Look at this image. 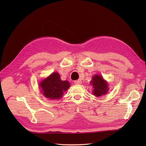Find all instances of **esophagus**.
Returning a JSON list of instances; mask_svg holds the SVG:
<instances>
[{
  "instance_id": "34e87169",
  "label": "esophagus",
  "mask_w": 146,
  "mask_h": 146,
  "mask_svg": "<svg viewBox=\"0 0 146 146\" xmlns=\"http://www.w3.org/2000/svg\"><path fill=\"white\" fill-rule=\"evenodd\" d=\"M82 82V80H80V79H78V80H75L74 81V83L75 84H77V85H80V84H81Z\"/></svg>"
}]
</instances>
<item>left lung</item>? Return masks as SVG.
Listing matches in <instances>:
<instances>
[{
  "mask_svg": "<svg viewBox=\"0 0 146 146\" xmlns=\"http://www.w3.org/2000/svg\"><path fill=\"white\" fill-rule=\"evenodd\" d=\"M91 85L94 88L93 94L97 97L104 95L108 91V84L104 80L101 76L96 75L92 77V81L90 82Z\"/></svg>",
  "mask_w": 146,
  "mask_h": 146,
  "instance_id": "1",
  "label": "left lung"
}]
</instances>
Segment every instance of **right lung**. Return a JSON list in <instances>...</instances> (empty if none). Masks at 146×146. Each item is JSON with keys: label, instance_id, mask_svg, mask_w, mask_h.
<instances>
[{"label": "right lung", "instance_id": "obj_1", "mask_svg": "<svg viewBox=\"0 0 146 146\" xmlns=\"http://www.w3.org/2000/svg\"><path fill=\"white\" fill-rule=\"evenodd\" d=\"M39 86L43 91V95L47 98L58 99L69 88L70 83L68 81L61 80L59 74L54 72L42 81Z\"/></svg>", "mask_w": 146, "mask_h": 146}]
</instances>
